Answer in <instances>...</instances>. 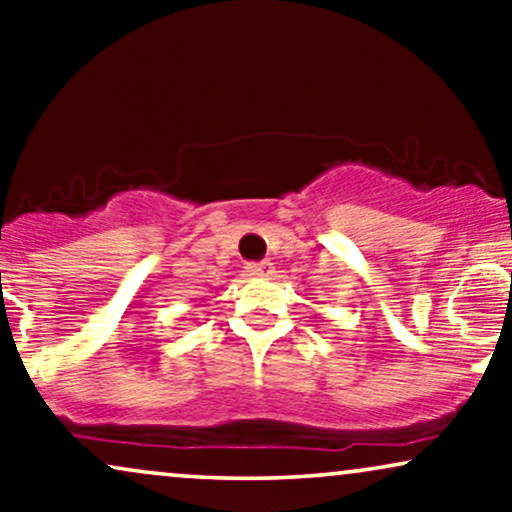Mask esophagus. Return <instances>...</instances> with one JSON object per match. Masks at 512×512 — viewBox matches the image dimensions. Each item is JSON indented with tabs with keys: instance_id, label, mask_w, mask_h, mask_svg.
I'll return each instance as SVG.
<instances>
[{
	"instance_id": "obj_1",
	"label": "esophagus",
	"mask_w": 512,
	"mask_h": 512,
	"mask_svg": "<svg viewBox=\"0 0 512 512\" xmlns=\"http://www.w3.org/2000/svg\"><path fill=\"white\" fill-rule=\"evenodd\" d=\"M248 274L250 276H272L274 274V267H272V262H257V264H248Z\"/></svg>"
}]
</instances>
